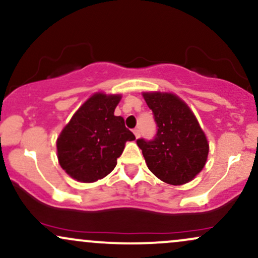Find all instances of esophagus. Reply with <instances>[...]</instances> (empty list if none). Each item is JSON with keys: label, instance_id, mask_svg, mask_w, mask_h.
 <instances>
[{"label": "esophagus", "instance_id": "obj_1", "mask_svg": "<svg viewBox=\"0 0 258 258\" xmlns=\"http://www.w3.org/2000/svg\"><path fill=\"white\" fill-rule=\"evenodd\" d=\"M133 133H135L136 138H139V136H141V132H139V128H135V130H133Z\"/></svg>", "mask_w": 258, "mask_h": 258}]
</instances>
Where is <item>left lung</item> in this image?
<instances>
[{"label":"left lung","mask_w":258,"mask_h":258,"mask_svg":"<svg viewBox=\"0 0 258 258\" xmlns=\"http://www.w3.org/2000/svg\"><path fill=\"white\" fill-rule=\"evenodd\" d=\"M158 132L152 141L137 139L147 166L162 182L180 185L203 170L209 155L205 133L188 105L173 93L144 92Z\"/></svg>","instance_id":"obj_1"}]
</instances>
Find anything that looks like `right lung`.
Masks as SVG:
<instances>
[{
    "instance_id": "right-lung-1",
    "label": "right lung",
    "mask_w": 258,
    "mask_h": 258,
    "mask_svg": "<svg viewBox=\"0 0 258 258\" xmlns=\"http://www.w3.org/2000/svg\"><path fill=\"white\" fill-rule=\"evenodd\" d=\"M120 94L94 93L73 115L57 139L59 164L79 182L104 178L114 170L126 142L135 135L114 111Z\"/></svg>"
}]
</instances>
